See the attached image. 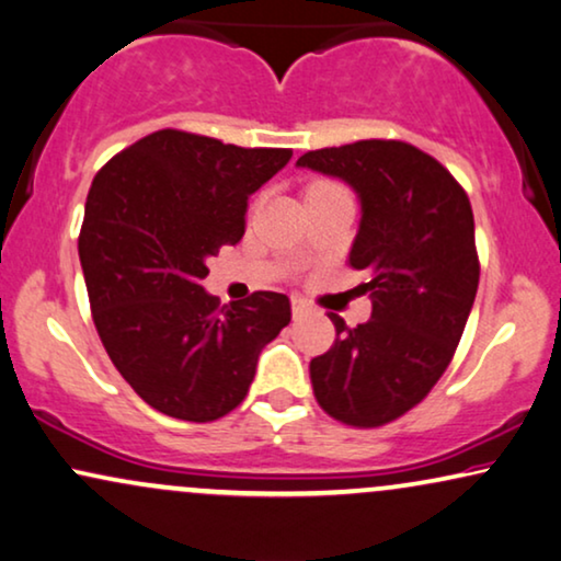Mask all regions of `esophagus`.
<instances>
[{
  "instance_id": "1",
  "label": "esophagus",
  "mask_w": 561,
  "mask_h": 561,
  "mask_svg": "<svg viewBox=\"0 0 561 561\" xmlns=\"http://www.w3.org/2000/svg\"><path fill=\"white\" fill-rule=\"evenodd\" d=\"M308 302L302 300V297H293V316H295V320H300V318H305L308 316Z\"/></svg>"
}]
</instances>
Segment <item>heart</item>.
<instances>
[{
  "mask_svg": "<svg viewBox=\"0 0 561 561\" xmlns=\"http://www.w3.org/2000/svg\"><path fill=\"white\" fill-rule=\"evenodd\" d=\"M328 184H333V182H312L308 190H312V186H328Z\"/></svg>",
  "mask_w": 561,
  "mask_h": 561,
  "instance_id": "heart-1",
  "label": "heart"
}]
</instances>
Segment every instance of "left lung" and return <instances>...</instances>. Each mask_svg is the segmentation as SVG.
I'll return each instance as SVG.
<instances>
[{
    "label": "left lung",
    "instance_id": "8db88e82",
    "mask_svg": "<svg viewBox=\"0 0 561 561\" xmlns=\"http://www.w3.org/2000/svg\"><path fill=\"white\" fill-rule=\"evenodd\" d=\"M341 176L362 199L348 266L367 272L371 318L310 362L318 405L354 428L415 408L451 364L480 285L474 215L451 171L405 140H356L297 159Z\"/></svg>",
    "mask_w": 561,
    "mask_h": 561
}]
</instances>
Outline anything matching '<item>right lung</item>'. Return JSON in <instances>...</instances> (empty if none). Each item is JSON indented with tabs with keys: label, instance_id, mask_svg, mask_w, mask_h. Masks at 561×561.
Wrapping results in <instances>:
<instances>
[{
	"label": "right lung",
	"instance_id": "1",
	"mask_svg": "<svg viewBox=\"0 0 561 561\" xmlns=\"http://www.w3.org/2000/svg\"><path fill=\"white\" fill-rule=\"evenodd\" d=\"M293 159L186 130H156L96 171L79 259L92 320L140 400L179 421L210 423L249 394L261 348L293 320L287 295L222 305L207 259L236 245L249 197Z\"/></svg>",
	"mask_w": 561,
	"mask_h": 561
}]
</instances>
